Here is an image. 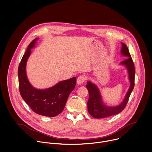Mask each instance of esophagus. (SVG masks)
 Returning a JSON list of instances; mask_svg holds the SVG:
<instances>
[{
  "instance_id": "1",
  "label": "esophagus",
  "mask_w": 152,
  "mask_h": 152,
  "mask_svg": "<svg viewBox=\"0 0 152 152\" xmlns=\"http://www.w3.org/2000/svg\"><path fill=\"white\" fill-rule=\"evenodd\" d=\"M86 78L85 77V76L84 75H80L77 79V83L79 85H81L82 84H83L84 83V81H86Z\"/></svg>"
}]
</instances>
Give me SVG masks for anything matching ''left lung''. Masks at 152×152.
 Here are the masks:
<instances>
[{"label": "left lung", "mask_w": 152, "mask_h": 152, "mask_svg": "<svg viewBox=\"0 0 152 152\" xmlns=\"http://www.w3.org/2000/svg\"><path fill=\"white\" fill-rule=\"evenodd\" d=\"M121 53L124 56L127 57L125 60L121 62V64L125 65L127 68L130 81V87L122 103L115 107H110L106 106L103 103L101 95L97 87L90 81H87L86 87L89 93V98L87 102V108L89 113L93 118H103L116 115L121 112L127 104L130 94L134 87L135 71L134 62L129 52L128 49L123 43H122Z\"/></svg>", "instance_id": "8db88e82"}]
</instances>
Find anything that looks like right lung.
<instances>
[{"instance_id": "add662e5", "label": "right lung", "mask_w": 152, "mask_h": 152, "mask_svg": "<svg viewBox=\"0 0 152 152\" xmlns=\"http://www.w3.org/2000/svg\"><path fill=\"white\" fill-rule=\"evenodd\" d=\"M37 39H35L30 43L19 65L18 74L20 93L24 100L35 113L53 117L63 111L69 94L75 87L77 78L73 77L62 81L45 90L34 88L27 79L26 67L31 49L34 47Z\"/></svg>"}]
</instances>
